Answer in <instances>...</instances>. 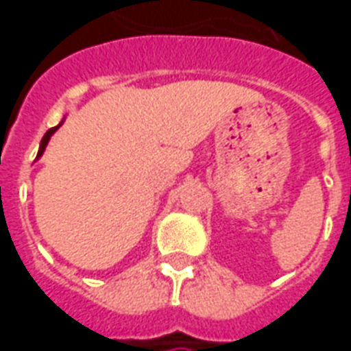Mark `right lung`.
Masks as SVG:
<instances>
[{
  "instance_id": "obj_1",
  "label": "right lung",
  "mask_w": 351,
  "mask_h": 351,
  "mask_svg": "<svg viewBox=\"0 0 351 351\" xmlns=\"http://www.w3.org/2000/svg\"><path fill=\"white\" fill-rule=\"evenodd\" d=\"M62 123H64V120H62V122L58 123L56 128H50V130L47 131V133H45V137L41 138V145H39V152H37V158H35V160H39V158H41L43 152H45V148H47V145H49L50 137H52V135H54V133H56L58 128H60V125H62Z\"/></svg>"
}]
</instances>
